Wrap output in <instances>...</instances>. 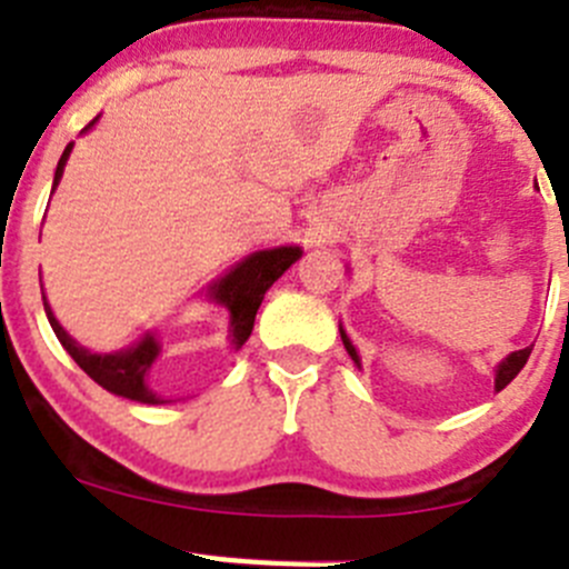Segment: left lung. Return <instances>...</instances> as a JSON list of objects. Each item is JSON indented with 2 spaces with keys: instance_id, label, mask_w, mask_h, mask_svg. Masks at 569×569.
<instances>
[{
  "instance_id": "obj_1",
  "label": "left lung",
  "mask_w": 569,
  "mask_h": 569,
  "mask_svg": "<svg viewBox=\"0 0 569 569\" xmlns=\"http://www.w3.org/2000/svg\"><path fill=\"white\" fill-rule=\"evenodd\" d=\"M339 333H341V341H345V350L350 352L352 361H356L358 367H361V358H358V352H356V347H352V341L347 339V333H345V330H341V328H339ZM531 350H533V345L526 347V350L511 352V356L506 358V361H500L498 372H495V391L506 389V386H509L511 380H515L517 375H520V369L526 367V361H528V356H531Z\"/></svg>"
}]
</instances>
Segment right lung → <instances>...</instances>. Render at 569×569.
Returning a JSON list of instances; mask_svg holds the SVG:
<instances>
[{"instance_id":"right-lung-1","label":"right lung","mask_w":569,"mask_h":569,"mask_svg":"<svg viewBox=\"0 0 569 569\" xmlns=\"http://www.w3.org/2000/svg\"><path fill=\"white\" fill-rule=\"evenodd\" d=\"M93 124H97V119H93L86 130H91ZM71 147L74 144L66 147L63 156H60L58 169H54L52 191L54 186L60 183V178H63V167L66 161H69ZM300 256H302L300 247H274V250L252 252V256H247L244 261L236 263L224 278H219L217 283H211L208 297H211L213 302H219V306L228 308L230 345H233L236 350L250 339L252 325H256V313L258 308H261V300L269 291V286H272L274 280H278L280 274H283ZM43 311H47L49 325H52L54 336H58V341L63 345V350L69 352V356L77 361V367H80L88 378L97 380L102 389H108L110 395L127 397V400L147 402V406L167 402L161 400L150 386H147V372H150V367L156 363V358L161 356V345H158L156 336L147 333L138 345L127 347V350H119V352H91L82 345H77V341L60 328L52 308H49L47 297H43Z\"/></svg>"}]
</instances>
